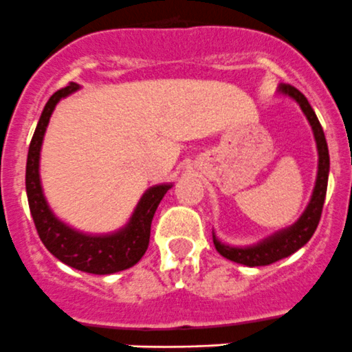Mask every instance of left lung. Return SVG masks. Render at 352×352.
<instances>
[{
	"label": "left lung",
	"instance_id": "8db88e82",
	"mask_svg": "<svg viewBox=\"0 0 352 352\" xmlns=\"http://www.w3.org/2000/svg\"><path fill=\"white\" fill-rule=\"evenodd\" d=\"M279 94L291 97V99L299 104L301 111L305 113L306 120H308L309 126H311L313 137H315L316 142V151H318V173H316L315 188H313V195L311 198H309L308 207L305 208L301 217H299L293 226H289V228L283 229V231L276 232V234L269 236V238L262 239V241L252 246L224 245V243H221L215 238V234H212L215 250H217L224 258L236 263H241V265L246 267L270 265V263L286 258V256L298 252L299 248H302V246L309 241L313 232L316 231V226H318L320 217H322L323 201H325L327 195L330 157L322 124H320L313 107L309 106L308 99H306L296 87L289 85V83H283V85L279 87Z\"/></svg>",
	"mask_w": 352,
	"mask_h": 352
}]
</instances>
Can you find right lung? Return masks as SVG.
<instances>
[{
    "label": "right lung",
    "mask_w": 352,
    "mask_h": 352,
    "mask_svg": "<svg viewBox=\"0 0 352 352\" xmlns=\"http://www.w3.org/2000/svg\"><path fill=\"white\" fill-rule=\"evenodd\" d=\"M78 89V83H69L65 89L54 92L44 106L39 123L34 131L32 142H30L29 155H27L25 190L30 214H32L34 224L44 246L59 262L73 269L87 274H97V276H107V274L130 269L144 256L148 248V239H151L152 219L162 197L168 193L173 184H155L148 188L142 195L130 221L123 228L109 234H87L59 221L47 205L43 184H41V147H43L44 133H46L50 118L56 104Z\"/></svg>",
    "instance_id": "obj_1"
}]
</instances>
